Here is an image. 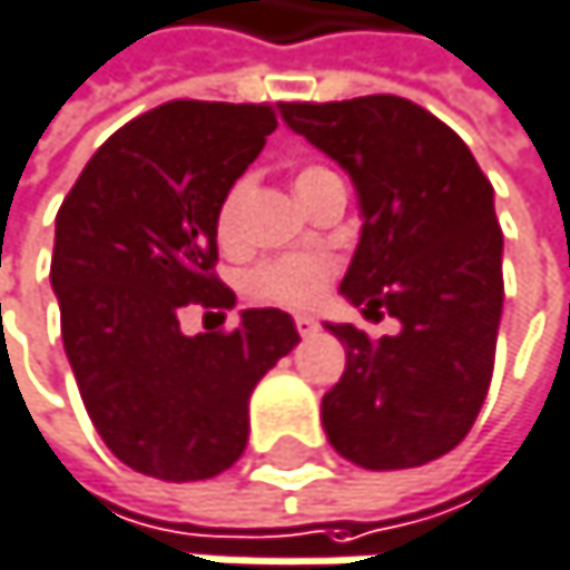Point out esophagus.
Here are the masks:
<instances>
[{"instance_id": "34e87169", "label": "esophagus", "mask_w": 570, "mask_h": 570, "mask_svg": "<svg viewBox=\"0 0 570 570\" xmlns=\"http://www.w3.org/2000/svg\"><path fill=\"white\" fill-rule=\"evenodd\" d=\"M294 324H297V334H301V337H311V334H317V327H321L311 314H297Z\"/></svg>"}]
</instances>
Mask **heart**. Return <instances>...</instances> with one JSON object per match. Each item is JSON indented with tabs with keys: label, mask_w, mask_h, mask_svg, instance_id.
<instances>
[{
	"label": "heart",
	"mask_w": 570,
	"mask_h": 570,
	"mask_svg": "<svg viewBox=\"0 0 570 570\" xmlns=\"http://www.w3.org/2000/svg\"><path fill=\"white\" fill-rule=\"evenodd\" d=\"M334 183H341V176L324 163H307L294 176V186L304 196V203H311L317 193H324ZM249 189H253V176L243 173L223 189L216 203L213 226L223 246L243 243V209H246ZM334 273H337V259L331 253H279V256L256 263L246 273V294L266 304H279V307H311L324 294Z\"/></svg>",
	"instance_id": "heart-1"
}]
</instances>
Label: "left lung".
I'll list each match as a JSON object with an SVG mask.
<instances>
[{
    "mask_svg": "<svg viewBox=\"0 0 570 570\" xmlns=\"http://www.w3.org/2000/svg\"><path fill=\"white\" fill-rule=\"evenodd\" d=\"M279 109L361 193L364 229L341 294L401 321L381 341L327 324L347 367L324 394V431L367 471L421 468L468 438L494 374L504 236L491 179L448 122L404 96Z\"/></svg>",
    "mask_w": 570,
    "mask_h": 570,
    "instance_id": "8db88e82",
    "label": "left lung"
}]
</instances>
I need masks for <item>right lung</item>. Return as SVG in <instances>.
<instances>
[{
    "label": "right lung",
    "instance_id": "obj_1",
    "mask_svg": "<svg viewBox=\"0 0 570 570\" xmlns=\"http://www.w3.org/2000/svg\"><path fill=\"white\" fill-rule=\"evenodd\" d=\"M276 129L269 102H163L116 129L56 213L49 279L79 397L106 448L159 481L233 468L256 381L301 341L291 314L186 337L199 304H236L216 276V203Z\"/></svg>",
    "mask_w": 570,
    "mask_h": 570
}]
</instances>
